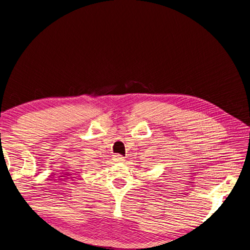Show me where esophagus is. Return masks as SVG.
Masks as SVG:
<instances>
[{"label": "esophagus", "instance_id": "esophagus-1", "mask_svg": "<svg viewBox=\"0 0 250 250\" xmlns=\"http://www.w3.org/2000/svg\"><path fill=\"white\" fill-rule=\"evenodd\" d=\"M113 160H115V162H118V163H122L125 161V157L121 154H116L115 156H113Z\"/></svg>", "mask_w": 250, "mask_h": 250}]
</instances>
